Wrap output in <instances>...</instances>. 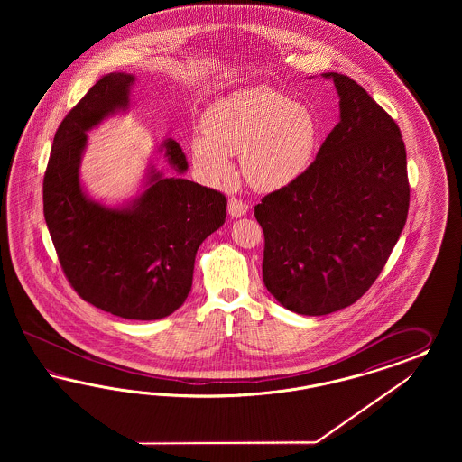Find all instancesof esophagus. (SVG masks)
<instances>
[{"label":"esophagus","instance_id":"34e87169","mask_svg":"<svg viewBox=\"0 0 462 462\" xmlns=\"http://www.w3.org/2000/svg\"><path fill=\"white\" fill-rule=\"evenodd\" d=\"M247 211H249V203H247V201L238 199V198H230V199H228V213H230L234 218L244 217Z\"/></svg>","mask_w":462,"mask_h":462}]
</instances>
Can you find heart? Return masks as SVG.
Here are the masks:
<instances>
[{
	"mask_svg": "<svg viewBox=\"0 0 462 462\" xmlns=\"http://www.w3.org/2000/svg\"><path fill=\"white\" fill-rule=\"evenodd\" d=\"M203 132L191 140L198 174L208 184L226 182L234 174L230 155L240 154L245 180L263 191L300 180L322 142L317 115L267 86L218 101L205 115Z\"/></svg>",
	"mask_w": 462,
	"mask_h": 462,
	"instance_id": "heart-1",
	"label": "heart"
}]
</instances>
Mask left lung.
<instances>
[{"instance_id": "obj_1", "label": "left lung", "mask_w": 462, "mask_h": 462, "mask_svg": "<svg viewBox=\"0 0 462 462\" xmlns=\"http://www.w3.org/2000/svg\"><path fill=\"white\" fill-rule=\"evenodd\" d=\"M322 76L336 84L338 124L307 172L254 208L264 232L267 291L310 317L350 307L371 288L410 205L396 122L349 76Z\"/></svg>"}]
</instances>
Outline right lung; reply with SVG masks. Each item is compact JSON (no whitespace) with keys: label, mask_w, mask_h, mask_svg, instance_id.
<instances>
[{"label":"right lung","mask_w":462,"mask_h":462,"mask_svg":"<svg viewBox=\"0 0 462 462\" xmlns=\"http://www.w3.org/2000/svg\"><path fill=\"white\" fill-rule=\"evenodd\" d=\"M135 78L103 76L57 128L43 176V217L60 267L84 301L128 320L164 319L181 307L193 284L198 247L226 217V198L198 182L151 171L147 189L125 208L84 195L79 164L86 132L126 110ZM169 164L188 169L176 140Z\"/></svg>","instance_id":"add662e5"}]
</instances>
